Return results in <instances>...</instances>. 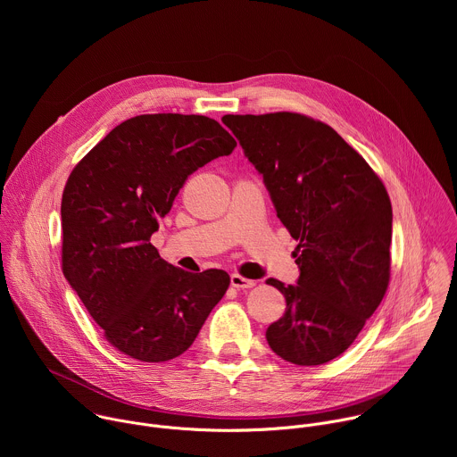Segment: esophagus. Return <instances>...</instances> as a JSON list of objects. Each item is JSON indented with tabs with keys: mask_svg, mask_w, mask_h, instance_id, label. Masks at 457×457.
Returning <instances> with one entry per match:
<instances>
[{
	"mask_svg": "<svg viewBox=\"0 0 457 457\" xmlns=\"http://www.w3.org/2000/svg\"><path fill=\"white\" fill-rule=\"evenodd\" d=\"M229 280H231V286L237 287V289H249V287H253V286L256 284L254 280L244 278V277H240V275H237V273H233Z\"/></svg>",
	"mask_w": 457,
	"mask_h": 457,
	"instance_id": "1",
	"label": "esophagus"
}]
</instances>
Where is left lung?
<instances>
[{"mask_svg":"<svg viewBox=\"0 0 457 457\" xmlns=\"http://www.w3.org/2000/svg\"><path fill=\"white\" fill-rule=\"evenodd\" d=\"M264 177L277 217L298 240L296 286L268 278L286 312L266 338L295 365L345 353L381 303L390 277L393 206L379 177L337 132L302 113L228 115Z\"/></svg>","mask_w":457,"mask_h":457,"instance_id":"1","label":"left lung"}]
</instances>
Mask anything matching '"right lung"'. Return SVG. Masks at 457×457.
<instances>
[{"label":"right lung","mask_w":457,"mask_h":457,"mask_svg":"<svg viewBox=\"0 0 457 457\" xmlns=\"http://www.w3.org/2000/svg\"><path fill=\"white\" fill-rule=\"evenodd\" d=\"M235 146L215 119L146 113L115 126L72 170L62 275L117 351L150 363L180 356L228 291L226 271L179 270L150 238L187 175Z\"/></svg>","instance_id":"add662e5"}]
</instances>
